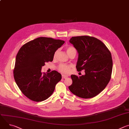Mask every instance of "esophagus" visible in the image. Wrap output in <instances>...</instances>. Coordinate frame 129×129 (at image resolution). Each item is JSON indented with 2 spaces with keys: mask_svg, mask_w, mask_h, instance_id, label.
Returning a JSON list of instances; mask_svg holds the SVG:
<instances>
[{
  "mask_svg": "<svg viewBox=\"0 0 129 129\" xmlns=\"http://www.w3.org/2000/svg\"><path fill=\"white\" fill-rule=\"evenodd\" d=\"M68 77V76H66V75H62V78L63 79H66Z\"/></svg>",
  "mask_w": 129,
  "mask_h": 129,
  "instance_id": "obj_1",
  "label": "esophagus"
}]
</instances>
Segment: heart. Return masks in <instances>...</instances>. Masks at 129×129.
Returning a JSON list of instances; mask_svg holds the SVG:
<instances>
[{"label": "heart", "mask_w": 129, "mask_h": 129, "mask_svg": "<svg viewBox=\"0 0 129 129\" xmlns=\"http://www.w3.org/2000/svg\"><path fill=\"white\" fill-rule=\"evenodd\" d=\"M58 51H59L58 50L54 52V55H53L54 57H56L57 56V55L58 53ZM66 51H67V53L68 56H69V55L72 52H76V50L74 47L69 46L66 48ZM58 69L60 72H61L63 73H65V74H66V73H68L70 71L71 66L69 65H68L61 64L59 66Z\"/></svg>", "instance_id": "b5f03b06"}]
</instances>
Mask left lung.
<instances>
[{"mask_svg": "<svg viewBox=\"0 0 129 129\" xmlns=\"http://www.w3.org/2000/svg\"><path fill=\"white\" fill-rule=\"evenodd\" d=\"M69 42L79 53L76 68L85 70V75L71 76L72 84L69 89L83 99L92 98L106 88L111 77V54L101 40L88 36L72 37Z\"/></svg>", "mask_w": 129, "mask_h": 129, "instance_id": "obj_1", "label": "left lung"}]
</instances>
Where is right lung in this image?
Masks as SVG:
<instances>
[{
    "label": "right lung",
    "instance_id": "right-lung-1",
    "mask_svg": "<svg viewBox=\"0 0 129 129\" xmlns=\"http://www.w3.org/2000/svg\"><path fill=\"white\" fill-rule=\"evenodd\" d=\"M64 41L39 37L24 44L16 57L14 77L23 94L34 102L47 99L53 92L61 75L57 71L41 72L45 63L51 62L56 51Z\"/></svg>",
    "mask_w": 129,
    "mask_h": 129
}]
</instances>
